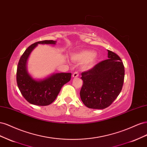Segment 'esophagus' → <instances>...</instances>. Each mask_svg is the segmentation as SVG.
Instances as JSON below:
<instances>
[{"instance_id": "obj_1", "label": "esophagus", "mask_w": 147, "mask_h": 147, "mask_svg": "<svg viewBox=\"0 0 147 147\" xmlns=\"http://www.w3.org/2000/svg\"><path fill=\"white\" fill-rule=\"evenodd\" d=\"M78 76H79V74H78V72H74V73L73 74V75H72V77H73L74 78L78 77Z\"/></svg>"}]
</instances>
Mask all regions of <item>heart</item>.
Returning a JSON list of instances; mask_svg holds the SVG:
<instances>
[{"label":"heart","instance_id":"b5f03b06","mask_svg":"<svg viewBox=\"0 0 147 147\" xmlns=\"http://www.w3.org/2000/svg\"><path fill=\"white\" fill-rule=\"evenodd\" d=\"M72 59L78 63H84L82 69L86 70L93 67L97 60V56L92 51L82 50L73 54Z\"/></svg>","mask_w":147,"mask_h":147}]
</instances>
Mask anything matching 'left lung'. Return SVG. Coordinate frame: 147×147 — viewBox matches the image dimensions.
I'll use <instances>...</instances> for the list:
<instances>
[{"mask_svg": "<svg viewBox=\"0 0 147 147\" xmlns=\"http://www.w3.org/2000/svg\"><path fill=\"white\" fill-rule=\"evenodd\" d=\"M108 59L82 73L83 81L80 95L87 107L104 109L112 104L122 90L124 67L120 57L110 50Z\"/></svg>", "mask_w": 147, "mask_h": 147, "instance_id": "1", "label": "left lung"}]
</instances>
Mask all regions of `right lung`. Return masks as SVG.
<instances>
[{"label":"right lung","instance_id":"add662e5","mask_svg":"<svg viewBox=\"0 0 147 147\" xmlns=\"http://www.w3.org/2000/svg\"><path fill=\"white\" fill-rule=\"evenodd\" d=\"M56 41L43 40L29 46L21 56L17 67L16 82L19 90L30 104L45 106L51 104L58 95L61 88L69 82L71 73H55L47 77L37 80L29 74L27 62L29 55L38 44L55 45Z\"/></svg>","mask_w":147,"mask_h":147}]
</instances>
